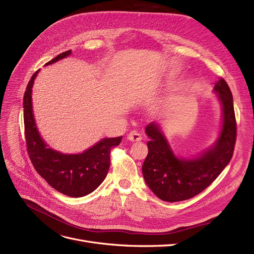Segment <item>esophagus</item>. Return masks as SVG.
Instances as JSON below:
<instances>
[{"label":"esophagus","instance_id":"esophagus-1","mask_svg":"<svg viewBox=\"0 0 254 254\" xmlns=\"http://www.w3.org/2000/svg\"><path fill=\"white\" fill-rule=\"evenodd\" d=\"M127 139L130 142H139V141H141L142 137H141V134H139L138 131L133 130V131H130V133L127 135Z\"/></svg>","mask_w":254,"mask_h":254}]
</instances>
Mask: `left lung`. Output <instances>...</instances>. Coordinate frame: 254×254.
Here are the masks:
<instances>
[{
  "label": "left lung",
  "instance_id": "obj_1",
  "mask_svg": "<svg viewBox=\"0 0 254 254\" xmlns=\"http://www.w3.org/2000/svg\"><path fill=\"white\" fill-rule=\"evenodd\" d=\"M214 92L221 105L222 125L212 146L191 158L178 157L158 123L146 126L148 154L142 172L149 189L160 199L176 202L201 193L233 158L237 126L233 94L224 79L215 84Z\"/></svg>",
  "mask_w": 254,
  "mask_h": 254
}]
</instances>
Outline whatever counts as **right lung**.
I'll return each mask as SVG.
<instances>
[{
	"label": "right lung",
	"instance_id": "1",
	"mask_svg": "<svg viewBox=\"0 0 254 254\" xmlns=\"http://www.w3.org/2000/svg\"><path fill=\"white\" fill-rule=\"evenodd\" d=\"M71 54L66 51L46 65ZM39 69L32 75L24 95L25 135L29 157L36 171L55 190L70 197H83L93 192L106 179L110 168V152L123 137L104 138L81 153H62L45 142L36 127L32 107V88Z\"/></svg>",
	"mask_w": 254,
	"mask_h": 254
}]
</instances>
